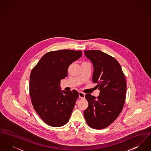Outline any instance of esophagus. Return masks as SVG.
<instances>
[{"label": "esophagus", "mask_w": 151, "mask_h": 151, "mask_svg": "<svg viewBox=\"0 0 151 151\" xmlns=\"http://www.w3.org/2000/svg\"><path fill=\"white\" fill-rule=\"evenodd\" d=\"M79 97L81 99H83L85 97V94L81 92H79Z\"/></svg>", "instance_id": "obj_1"}]
</instances>
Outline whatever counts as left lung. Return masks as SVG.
Masks as SVG:
<instances>
[{
    "mask_svg": "<svg viewBox=\"0 0 151 151\" xmlns=\"http://www.w3.org/2000/svg\"><path fill=\"white\" fill-rule=\"evenodd\" d=\"M93 67L92 81L100 90L98 98L85 95L88 102L84 116L89 126L101 129L112 123L124 106L127 85L124 73L115 59L99 50L84 51Z\"/></svg>",
    "mask_w": 151,
    "mask_h": 151,
    "instance_id": "8db88e82",
    "label": "left lung"
}]
</instances>
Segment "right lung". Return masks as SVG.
Segmentation results:
<instances>
[{
    "mask_svg": "<svg viewBox=\"0 0 151 151\" xmlns=\"http://www.w3.org/2000/svg\"><path fill=\"white\" fill-rule=\"evenodd\" d=\"M82 56L81 51L63 50L45 53L32 69L29 94L36 113L45 123L54 127L66 124L79 93L61 91L60 80L67 76L71 63Z\"/></svg>",
    "mask_w": 151,
    "mask_h": 151,
    "instance_id": "add662e5",
    "label": "right lung"
}]
</instances>
